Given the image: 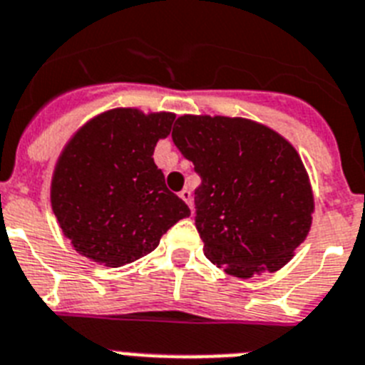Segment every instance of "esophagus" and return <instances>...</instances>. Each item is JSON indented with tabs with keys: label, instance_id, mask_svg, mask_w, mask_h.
<instances>
[{
	"label": "esophagus",
	"instance_id": "esophagus-1",
	"mask_svg": "<svg viewBox=\"0 0 365 365\" xmlns=\"http://www.w3.org/2000/svg\"><path fill=\"white\" fill-rule=\"evenodd\" d=\"M180 198H182V200L185 202V204H187V206L192 210V195H191V191H189V189H183V191L180 192Z\"/></svg>",
	"mask_w": 365,
	"mask_h": 365
}]
</instances>
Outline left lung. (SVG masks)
<instances>
[{"mask_svg": "<svg viewBox=\"0 0 365 365\" xmlns=\"http://www.w3.org/2000/svg\"><path fill=\"white\" fill-rule=\"evenodd\" d=\"M178 150L200 174L198 234L211 263L235 278L274 272L310 232V176L295 146L243 116H178Z\"/></svg>", "mask_w": 365, "mask_h": 365, "instance_id": "1", "label": "left lung"}]
</instances>
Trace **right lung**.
Segmentation results:
<instances>
[{"mask_svg": "<svg viewBox=\"0 0 365 365\" xmlns=\"http://www.w3.org/2000/svg\"><path fill=\"white\" fill-rule=\"evenodd\" d=\"M174 113L115 107L85 122L61 150L51 176V210L73 250L106 267L150 254L161 235L191 215L154 163Z\"/></svg>", "mask_w": 365, "mask_h": 365, "instance_id": "1", "label": "right lung"}]
</instances>
